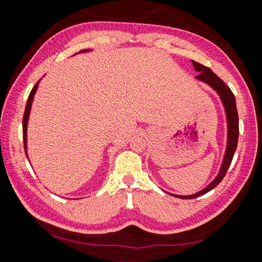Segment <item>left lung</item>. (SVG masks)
Segmentation results:
<instances>
[{
  "label": "left lung",
  "mask_w": 262,
  "mask_h": 262,
  "mask_svg": "<svg viewBox=\"0 0 262 262\" xmlns=\"http://www.w3.org/2000/svg\"><path fill=\"white\" fill-rule=\"evenodd\" d=\"M194 66V69L199 72L198 76L195 78L199 79V81H202L207 83L208 85H210L214 90L219 94L221 97L222 103L225 108V114H227V121H228V143H227V150H225V155L223 158V163H222L221 170L217 174L216 178L211 181V183L207 186L206 188H203L200 192L195 193L193 195H173L179 199H194L200 196L209 192L212 188H215L217 185H219L223 178L227 174V171L230 166V164L232 162L234 151L237 149V143H238V136H239V120H238V112H237V106H236V98L232 94V91L230 90V88L227 86L222 79L217 76L215 73L211 72L206 66H203L199 62L192 61Z\"/></svg>",
  "instance_id": "1"
}]
</instances>
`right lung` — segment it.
I'll return each mask as SVG.
<instances>
[{"label": "right lung", "instance_id": "1", "mask_svg": "<svg viewBox=\"0 0 262 262\" xmlns=\"http://www.w3.org/2000/svg\"><path fill=\"white\" fill-rule=\"evenodd\" d=\"M89 50H83L81 52H88ZM40 81H38L35 83V85L33 86L32 91L30 92V96L28 98V103H26L25 106V112H24V117H23V139H24V150H25V154L26 156H28V152H26V148H28V145H26V129H28V121H29V115H30V111H31V105H32V101H33V97L35 91H37V88H38V84Z\"/></svg>", "mask_w": 262, "mask_h": 262}]
</instances>
